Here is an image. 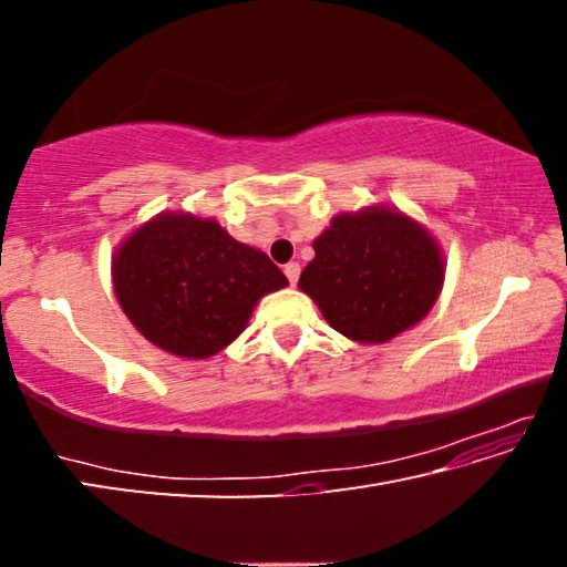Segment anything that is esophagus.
Returning a JSON list of instances; mask_svg holds the SVG:
<instances>
[{"instance_id":"34e87169","label":"esophagus","mask_w":567,"mask_h":567,"mask_svg":"<svg viewBox=\"0 0 567 567\" xmlns=\"http://www.w3.org/2000/svg\"><path fill=\"white\" fill-rule=\"evenodd\" d=\"M285 275H287V280H290V285H297V280H300V262H287Z\"/></svg>"}]
</instances>
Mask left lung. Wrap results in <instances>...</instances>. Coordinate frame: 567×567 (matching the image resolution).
<instances>
[{
    "label": "left lung",
    "mask_w": 567,
    "mask_h": 567,
    "mask_svg": "<svg viewBox=\"0 0 567 567\" xmlns=\"http://www.w3.org/2000/svg\"><path fill=\"white\" fill-rule=\"evenodd\" d=\"M297 287L348 340L380 344L425 318L445 282V255L398 207L342 213L315 239Z\"/></svg>",
    "instance_id": "obj_1"
}]
</instances>
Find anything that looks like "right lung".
Masks as SVG:
<instances>
[{
    "label": "right lung",
    "instance_id": "right-lung-1",
    "mask_svg": "<svg viewBox=\"0 0 567 567\" xmlns=\"http://www.w3.org/2000/svg\"><path fill=\"white\" fill-rule=\"evenodd\" d=\"M112 285L142 338L177 358L207 360L243 334L255 305L287 277L217 219L159 213L114 249Z\"/></svg>",
    "mask_w": 567,
    "mask_h": 567
}]
</instances>
